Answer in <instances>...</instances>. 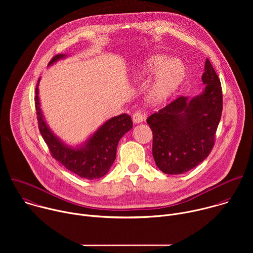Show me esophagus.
<instances>
[{
    "instance_id": "obj_1",
    "label": "esophagus",
    "mask_w": 253,
    "mask_h": 253,
    "mask_svg": "<svg viewBox=\"0 0 253 253\" xmlns=\"http://www.w3.org/2000/svg\"><path fill=\"white\" fill-rule=\"evenodd\" d=\"M132 119H133V122H134L135 124L141 123V122H143V120H144V115H143L140 111H137V112H135V113L133 114Z\"/></svg>"
}]
</instances>
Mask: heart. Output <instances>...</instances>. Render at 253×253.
Masks as SVG:
<instances>
[{"instance_id":"b5f03b06","label":"heart","mask_w":253,"mask_h":253,"mask_svg":"<svg viewBox=\"0 0 253 253\" xmlns=\"http://www.w3.org/2000/svg\"><path fill=\"white\" fill-rule=\"evenodd\" d=\"M156 80L149 89V99L154 103H159L168 98L182 82L184 77V67L182 63L176 60H169L166 56H154L150 58L143 69V75L157 73Z\"/></svg>"}]
</instances>
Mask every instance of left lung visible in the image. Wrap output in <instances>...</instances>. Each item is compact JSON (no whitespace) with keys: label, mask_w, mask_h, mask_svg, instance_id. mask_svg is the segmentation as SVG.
<instances>
[{"label":"left lung","mask_w":253,"mask_h":253,"mask_svg":"<svg viewBox=\"0 0 253 253\" xmlns=\"http://www.w3.org/2000/svg\"><path fill=\"white\" fill-rule=\"evenodd\" d=\"M204 91L192 98L180 96L147 118L153 133L152 154L165 174H182L210 154L222 113L220 80L206 59Z\"/></svg>","instance_id":"obj_1"}]
</instances>
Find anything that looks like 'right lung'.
Returning <instances> with one entry per match:
<instances>
[{"label": "right lung", "instance_id": "obj_1", "mask_svg": "<svg viewBox=\"0 0 253 253\" xmlns=\"http://www.w3.org/2000/svg\"><path fill=\"white\" fill-rule=\"evenodd\" d=\"M65 57V54L54 56L49 66ZM35 92V106L39 130L51 155L68 170L81 178L91 180L103 177L109 171L116 158L119 140L133 126L131 117L128 114H121L109 119L85 142L83 146L72 148L65 145L47 126L40 108L38 84Z\"/></svg>", "mask_w": 253, "mask_h": 253}]
</instances>
